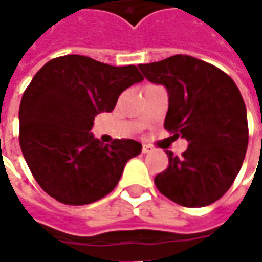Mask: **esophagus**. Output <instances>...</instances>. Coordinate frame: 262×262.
<instances>
[{
    "mask_svg": "<svg viewBox=\"0 0 262 262\" xmlns=\"http://www.w3.org/2000/svg\"><path fill=\"white\" fill-rule=\"evenodd\" d=\"M142 151H143V153H144V154H146V153H150V151H151V147H150L148 144H143Z\"/></svg>",
    "mask_w": 262,
    "mask_h": 262,
    "instance_id": "esophagus-1",
    "label": "esophagus"
}]
</instances>
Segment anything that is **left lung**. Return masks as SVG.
Instances as JSON below:
<instances>
[{
	"label": "left lung",
	"mask_w": 262,
	"mask_h": 262,
	"mask_svg": "<svg viewBox=\"0 0 262 262\" xmlns=\"http://www.w3.org/2000/svg\"><path fill=\"white\" fill-rule=\"evenodd\" d=\"M139 69L148 81L167 88L164 127L188 142L181 157L167 151L168 167L156 176V187L187 208L216 202L234 182L247 151V111L236 82L217 67L185 54Z\"/></svg>",
	"instance_id": "obj_1"
}]
</instances>
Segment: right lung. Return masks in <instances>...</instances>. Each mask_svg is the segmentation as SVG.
Segmentation results:
<instances>
[{"label":"right lung","mask_w":262,"mask_h":262,"mask_svg":"<svg viewBox=\"0 0 262 262\" xmlns=\"http://www.w3.org/2000/svg\"><path fill=\"white\" fill-rule=\"evenodd\" d=\"M136 66L105 64L78 54L50 60L32 78L19 106V144L45 192L66 205L106 196L125 164L142 151L132 139L102 144L94 119L114 111L126 88L140 82Z\"/></svg>","instance_id":"add662e5"}]
</instances>
